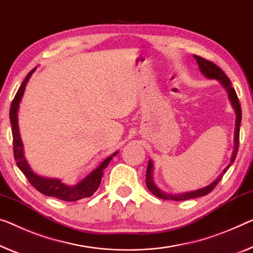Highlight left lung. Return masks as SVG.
I'll return each instance as SVG.
<instances>
[{"mask_svg":"<svg viewBox=\"0 0 253 253\" xmlns=\"http://www.w3.org/2000/svg\"><path fill=\"white\" fill-rule=\"evenodd\" d=\"M194 59L197 60V63L199 65V69L203 75H205L206 78L208 79H215L218 80L219 83L223 84V87L226 89L228 98L231 100V104L233 108H234L235 114H236V119H235V130H234V148H233V153H232V157H231V163L228 164L226 167H225L223 172L219 174V176L216 178L215 181L211 182V184L205 186V188L194 190V191H189V192H184V193H177V194H172V193H166L164 191H162L158 186L155 184L154 182V177H153V173H154V164L153 162L149 161L148 162V167H147V173H146V185L148 188L149 191L161 199L164 200H175V201H181V200H188V199H193V198H198V197H203L208 194L211 191H212V189L218 184V182L221 180V177L225 173L227 172V169H230L231 165L233 164V162L235 161L236 154H238L239 150V139H240V126H241V120H242V110H241L240 106V102L238 98V95L234 90V88L232 87L231 80L228 79L227 76L225 75L223 70L220 68L217 67L215 63H212L211 61L205 60L204 57H200L198 55H194Z\"/></svg>","mask_w":253,"mask_h":253,"instance_id":"8db88e82","label":"left lung"}]
</instances>
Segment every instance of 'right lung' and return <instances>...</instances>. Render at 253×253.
I'll return each mask as SVG.
<instances>
[{
  "mask_svg": "<svg viewBox=\"0 0 253 253\" xmlns=\"http://www.w3.org/2000/svg\"><path fill=\"white\" fill-rule=\"evenodd\" d=\"M36 68L33 69L27 77L23 80L21 84L20 88L18 89L17 94L14 96V99L11 103V108H10V121L11 126H12V137H13V154H14V159L17 162V165L19 169H20L21 172L25 174V176L28 178L35 189L38 190V191L42 192V194L48 197H55L60 200L64 201H77L80 199H84V198L91 197L96 190L98 189L100 184V181H102L104 169H106L107 165L110 164L113 156H115L119 151H115V153L112 155V156L105 158L104 161L100 163L99 166L91 170L88 175L83 178L79 183L76 185H68L64 184L63 182L59 178H50V177H44L38 175L34 172V170L30 169V166L25 158V155H23V145L22 140L20 138V132H19V126H18V110H19V104H20L23 92H25V89L27 86V83H28L30 77L33 76Z\"/></svg>",
  "mask_w": 253,
  "mask_h": 253,
  "instance_id": "add662e5",
  "label": "right lung"
}]
</instances>
